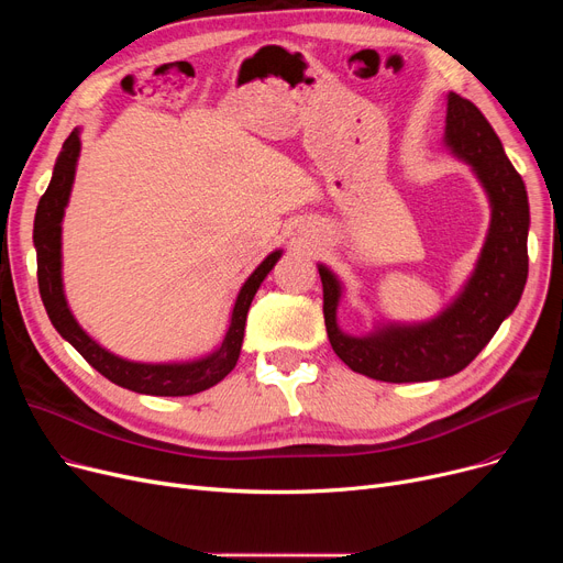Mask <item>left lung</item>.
<instances>
[{
	"label": "left lung",
	"instance_id": "8db88e82",
	"mask_svg": "<svg viewBox=\"0 0 563 563\" xmlns=\"http://www.w3.org/2000/svg\"><path fill=\"white\" fill-rule=\"evenodd\" d=\"M442 143L475 173L490 205V223L475 269L445 308L424 321L383 319L365 335H349L338 323L344 283L327 264H317L333 351L353 372L376 380L416 383L459 374L516 310L527 283L529 200L499 136L475 104L448 93Z\"/></svg>",
	"mask_w": 563,
	"mask_h": 563
}]
</instances>
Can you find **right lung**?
<instances>
[{
	"label": "right lung",
	"instance_id": "1",
	"mask_svg": "<svg viewBox=\"0 0 563 563\" xmlns=\"http://www.w3.org/2000/svg\"><path fill=\"white\" fill-rule=\"evenodd\" d=\"M81 130L75 128L66 139L62 153L56 157L52 180L47 191L43 194L36 219H34V246L38 260V289L41 299L47 310L52 327L58 331L66 342H70L81 358L98 369L104 378L121 388H128L139 395H153V397H187L202 393L207 388L217 386L221 378H225L236 361H240V351L244 344V329H246V314L255 299V294L264 278L283 257V251L276 249L266 255L257 269L246 278L240 294H236L234 306L230 310L228 329L223 340L217 349H212L205 356L191 361H173V363H141L128 361L123 356H115L113 351L104 349L88 335L79 321L75 319L66 289H64V255H62V236H64V214L70 200L77 159L81 153Z\"/></svg>",
	"mask_w": 563,
	"mask_h": 563
}]
</instances>
